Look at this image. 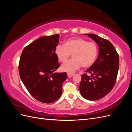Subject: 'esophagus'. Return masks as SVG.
Instances as JSON below:
<instances>
[{
	"instance_id": "34e87169",
	"label": "esophagus",
	"mask_w": 132,
	"mask_h": 132,
	"mask_svg": "<svg viewBox=\"0 0 132 132\" xmlns=\"http://www.w3.org/2000/svg\"><path fill=\"white\" fill-rule=\"evenodd\" d=\"M67 75H68V77L69 78H71L74 75L73 74H70V73H68Z\"/></svg>"
}]
</instances>
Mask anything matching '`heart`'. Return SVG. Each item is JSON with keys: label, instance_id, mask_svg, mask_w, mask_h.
Returning a JSON list of instances; mask_svg holds the SVG:
<instances>
[{"label": "heart", "instance_id": "b5f03b06", "mask_svg": "<svg viewBox=\"0 0 132 132\" xmlns=\"http://www.w3.org/2000/svg\"><path fill=\"white\" fill-rule=\"evenodd\" d=\"M55 53L59 61L66 62L72 54L73 59L64 64L61 67L63 71L73 73L80 68H88L95 63L98 55V47L94 42H88L82 38L68 39L64 45H58Z\"/></svg>", "mask_w": 132, "mask_h": 132}]
</instances>
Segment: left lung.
I'll return each instance as SVG.
<instances>
[{
	"mask_svg": "<svg viewBox=\"0 0 132 132\" xmlns=\"http://www.w3.org/2000/svg\"><path fill=\"white\" fill-rule=\"evenodd\" d=\"M98 46V55L93 65L81 76L79 86L82 96L90 101L103 97L115 84L118 72L119 55L109 41L94 34H84Z\"/></svg>",
	"mask_w": 132,
	"mask_h": 132,
	"instance_id": "obj_1",
	"label": "left lung"
}]
</instances>
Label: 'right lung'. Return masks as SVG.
I'll use <instances>...</instances> for the list:
<instances>
[{
  "label": "right lung",
  "instance_id": "add662e5",
  "mask_svg": "<svg viewBox=\"0 0 132 132\" xmlns=\"http://www.w3.org/2000/svg\"><path fill=\"white\" fill-rule=\"evenodd\" d=\"M59 38V34L39 38L23 49L20 59L21 81L30 94L41 102L50 103L59 99L67 78L65 72H55L60 66L55 53Z\"/></svg>",
  "mask_w": 132,
  "mask_h": 132
}]
</instances>
